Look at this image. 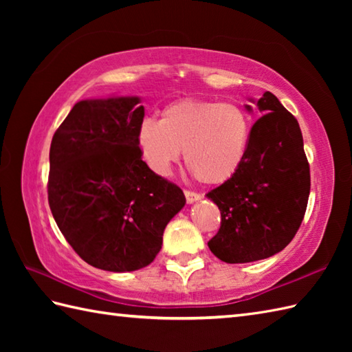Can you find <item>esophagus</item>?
<instances>
[{"label":"esophagus","mask_w":352,"mask_h":352,"mask_svg":"<svg viewBox=\"0 0 352 352\" xmlns=\"http://www.w3.org/2000/svg\"><path fill=\"white\" fill-rule=\"evenodd\" d=\"M184 197H186V201H188V204H193V203H197V201H199L201 197L199 193H197V192H192V190H184Z\"/></svg>","instance_id":"34e87169"}]
</instances>
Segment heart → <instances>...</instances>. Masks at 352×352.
<instances>
[{
	"instance_id": "obj_1",
	"label": "heart",
	"mask_w": 352,
	"mask_h": 352,
	"mask_svg": "<svg viewBox=\"0 0 352 352\" xmlns=\"http://www.w3.org/2000/svg\"><path fill=\"white\" fill-rule=\"evenodd\" d=\"M251 121L233 102L184 98L146 118L138 130V145L148 168L168 175L180 160L199 183L219 186L241 169L248 153Z\"/></svg>"
}]
</instances>
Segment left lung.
I'll return each instance as SVG.
<instances>
[{"instance_id":"left-lung-1","label":"left lung","mask_w":352,"mask_h":352,"mask_svg":"<svg viewBox=\"0 0 352 352\" xmlns=\"http://www.w3.org/2000/svg\"><path fill=\"white\" fill-rule=\"evenodd\" d=\"M250 101L265 116L252 125L246 159L231 180L207 193L222 218L208 248L226 263H251L286 248L310 193L300 124L271 92Z\"/></svg>"}]
</instances>
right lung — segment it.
I'll return each mask as SVG.
<instances>
[{"label": "right lung", "instance_id": "add662e5", "mask_svg": "<svg viewBox=\"0 0 352 352\" xmlns=\"http://www.w3.org/2000/svg\"><path fill=\"white\" fill-rule=\"evenodd\" d=\"M139 96L81 100L52 136L48 201L57 227L86 263L110 272L148 266L183 190L142 160Z\"/></svg>", "mask_w": 352, "mask_h": 352}]
</instances>
